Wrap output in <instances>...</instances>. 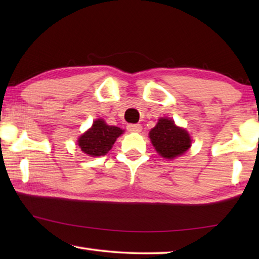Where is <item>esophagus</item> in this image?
Listing matches in <instances>:
<instances>
[{
  "label": "esophagus",
  "mask_w": 259,
  "mask_h": 259,
  "mask_svg": "<svg viewBox=\"0 0 259 259\" xmlns=\"http://www.w3.org/2000/svg\"><path fill=\"white\" fill-rule=\"evenodd\" d=\"M126 129H128L130 133H140V131H142V125L138 123H130L126 125Z\"/></svg>",
  "instance_id": "esophagus-1"
}]
</instances>
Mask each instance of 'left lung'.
I'll list each match as a JSON object with an SVG mask.
<instances>
[{
    "instance_id": "obj_1",
    "label": "left lung",
    "mask_w": 259,
    "mask_h": 259,
    "mask_svg": "<svg viewBox=\"0 0 259 259\" xmlns=\"http://www.w3.org/2000/svg\"><path fill=\"white\" fill-rule=\"evenodd\" d=\"M150 138L156 152L165 159L182 155L191 146V138L187 131L175 125L172 120L163 117L150 131Z\"/></svg>"
}]
</instances>
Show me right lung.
<instances>
[{
    "label": "right lung",
    "mask_w": 259,
    "mask_h": 259,
    "mask_svg": "<svg viewBox=\"0 0 259 259\" xmlns=\"http://www.w3.org/2000/svg\"><path fill=\"white\" fill-rule=\"evenodd\" d=\"M123 130L114 125H108L105 121L98 119L94 122L91 129L78 138V146L82 152L91 156L105 155L111 150L116 138Z\"/></svg>",
    "instance_id": "obj_1"
}]
</instances>
